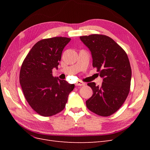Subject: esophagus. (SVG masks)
I'll list each match as a JSON object with an SVG mask.
<instances>
[{
	"mask_svg": "<svg viewBox=\"0 0 150 150\" xmlns=\"http://www.w3.org/2000/svg\"><path fill=\"white\" fill-rule=\"evenodd\" d=\"M85 84H86V83H84V82H82V81H78V82H77L76 83V86H85Z\"/></svg>",
	"mask_w": 150,
	"mask_h": 150,
	"instance_id": "esophagus-1",
	"label": "esophagus"
}]
</instances>
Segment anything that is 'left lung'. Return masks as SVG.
Wrapping results in <instances>:
<instances>
[{
	"label": "left lung",
	"mask_w": 150,
	"mask_h": 150,
	"mask_svg": "<svg viewBox=\"0 0 150 150\" xmlns=\"http://www.w3.org/2000/svg\"><path fill=\"white\" fill-rule=\"evenodd\" d=\"M80 39L91 52L93 66L103 78L101 87L94 82L88 83L93 94L86 101V106L99 116H111L121 108L129 92L131 69L128 57L107 35L91 34L81 36Z\"/></svg>",
	"instance_id": "8db88e82"
}]
</instances>
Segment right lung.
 <instances>
[{"label":"right lung","instance_id":"right-lung-1","mask_svg":"<svg viewBox=\"0 0 150 150\" xmlns=\"http://www.w3.org/2000/svg\"><path fill=\"white\" fill-rule=\"evenodd\" d=\"M70 38L55 37L39 40L22 62L19 81L24 97L33 110L42 116H51L64 110L74 84L52 76V69L61 59Z\"/></svg>","mask_w":150,"mask_h":150}]
</instances>
